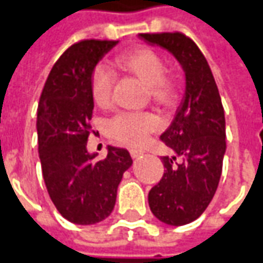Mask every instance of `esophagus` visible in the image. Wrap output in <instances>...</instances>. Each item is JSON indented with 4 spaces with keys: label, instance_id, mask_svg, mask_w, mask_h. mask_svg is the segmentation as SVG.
<instances>
[{
    "label": "esophagus",
    "instance_id": "obj_1",
    "mask_svg": "<svg viewBox=\"0 0 263 263\" xmlns=\"http://www.w3.org/2000/svg\"><path fill=\"white\" fill-rule=\"evenodd\" d=\"M143 154H144V152H143L141 148H132V150H130V156H132L133 158L141 157Z\"/></svg>",
    "mask_w": 263,
    "mask_h": 263
}]
</instances>
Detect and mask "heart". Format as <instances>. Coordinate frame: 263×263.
<instances>
[{
  "label": "heart",
  "instance_id": "heart-1",
  "mask_svg": "<svg viewBox=\"0 0 263 263\" xmlns=\"http://www.w3.org/2000/svg\"><path fill=\"white\" fill-rule=\"evenodd\" d=\"M117 63L124 70L144 82L154 102L168 107L178 95L177 82L165 75V61L158 52L147 46H136L117 57ZM115 75L105 65H96L90 75V93L98 106L110 103ZM160 120L148 111H120L111 117L107 124L109 133L124 144H139L148 133L157 130Z\"/></svg>",
  "mask_w": 263,
  "mask_h": 263
}]
</instances>
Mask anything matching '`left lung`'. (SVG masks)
<instances>
[{"label":"left lung","instance_id":"obj_1","mask_svg":"<svg viewBox=\"0 0 263 263\" xmlns=\"http://www.w3.org/2000/svg\"><path fill=\"white\" fill-rule=\"evenodd\" d=\"M139 36L170 52L185 73L184 98L160 136L173 156L161 157L164 174L148 193L154 217L180 227L200 217L217 191L227 148L224 107L210 65L193 39L181 32Z\"/></svg>","mask_w":263,"mask_h":263}]
</instances>
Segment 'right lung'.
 Here are the masks:
<instances>
[{
    "label": "right lung",
    "mask_w": 263,
    "mask_h": 263,
    "mask_svg": "<svg viewBox=\"0 0 263 263\" xmlns=\"http://www.w3.org/2000/svg\"><path fill=\"white\" fill-rule=\"evenodd\" d=\"M117 42L86 39L68 48L51 69L39 99L44 181L59 214L78 225L98 224L110 215L123 173L133 164L126 148L109 146L103 160L86 148L95 106L90 75Z\"/></svg>",
    "instance_id": "right-lung-1"
}]
</instances>
